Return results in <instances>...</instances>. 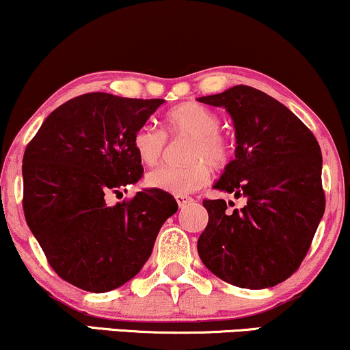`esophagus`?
<instances>
[{
	"label": "esophagus",
	"mask_w": 350,
	"mask_h": 350,
	"mask_svg": "<svg viewBox=\"0 0 350 350\" xmlns=\"http://www.w3.org/2000/svg\"><path fill=\"white\" fill-rule=\"evenodd\" d=\"M176 202H178V206L183 208L186 207L187 204L192 202V198H189V196H176Z\"/></svg>",
	"instance_id": "obj_1"
}]
</instances>
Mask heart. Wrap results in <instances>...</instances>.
<instances>
[{"label":"heart","instance_id":"heart-1","mask_svg":"<svg viewBox=\"0 0 350 350\" xmlns=\"http://www.w3.org/2000/svg\"><path fill=\"white\" fill-rule=\"evenodd\" d=\"M164 133L151 124H142L131 136V148L144 166H154L163 158L166 136H187L180 166H161L146 176L156 191L186 196L206 186L212 167H226L234 154V144L219 130L222 118L214 108L199 102H186L171 108L163 118Z\"/></svg>","mask_w":350,"mask_h":350}]
</instances>
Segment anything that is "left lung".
<instances>
[{
	"mask_svg": "<svg viewBox=\"0 0 350 350\" xmlns=\"http://www.w3.org/2000/svg\"><path fill=\"white\" fill-rule=\"evenodd\" d=\"M198 100L226 108L235 126V159L214 187L247 199L232 212L224 199L202 200L208 222L198 240L200 260L235 286H275L298 270L323 219L319 143L291 110L253 87Z\"/></svg>",
	"mask_w": 350,
	"mask_h": 350,
	"instance_id": "1",
	"label": "left lung"
}]
</instances>
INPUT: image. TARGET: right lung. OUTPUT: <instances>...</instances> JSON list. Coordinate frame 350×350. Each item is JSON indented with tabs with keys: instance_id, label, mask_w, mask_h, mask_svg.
Returning a JSON list of instances; mask_svg holds the SVG:
<instances>
[{
	"instance_id": "right-lung-1",
	"label": "right lung",
	"mask_w": 350,
	"mask_h": 350,
	"mask_svg": "<svg viewBox=\"0 0 350 350\" xmlns=\"http://www.w3.org/2000/svg\"><path fill=\"white\" fill-rule=\"evenodd\" d=\"M163 102L79 95L55 108L26 146V222L52 270L80 290L105 293L133 278L178 211L170 192L156 189L107 206L108 196L143 178L131 136Z\"/></svg>"
}]
</instances>
